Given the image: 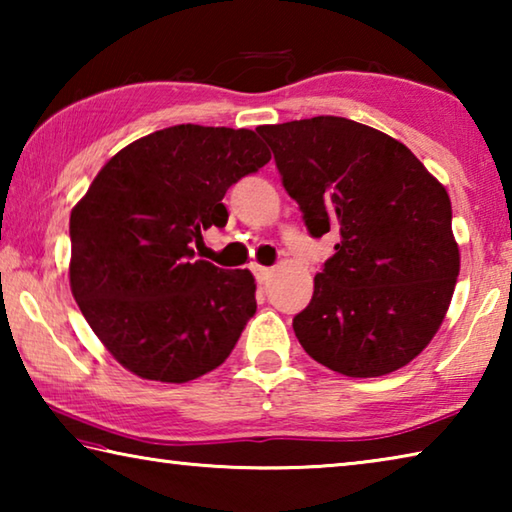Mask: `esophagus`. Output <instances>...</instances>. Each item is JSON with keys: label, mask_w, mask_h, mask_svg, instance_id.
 Returning a JSON list of instances; mask_svg holds the SVG:
<instances>
[{"label": "esophagus", "mask_w": 512, "mask_h": 512, "mask_svg": "<svg viewBox=\"0 0 512 512\" xmlns=\"http://www.w3.org/2000/svg\"><path fill=\"white\" fill-rule=\"evenodd\" d=\"M253 273H255V280H257L259 284H264V282H268V277L273 275V268H266V266H255V268H253Z\"/></svg>", "instance_id": "34e87169"}]
</instances>
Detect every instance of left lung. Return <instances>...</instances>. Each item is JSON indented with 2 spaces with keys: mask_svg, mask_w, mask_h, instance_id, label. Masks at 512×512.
<instances>
[{
  "mask_svg": "<svg viewBox=\"0 0 512 512\" xmlns=\"http://www.w3.org/2000/svg\"><path fill=\"white\" fill-rule=\"evenodd\" d=\"M257 133L309 235H339L293 318L300 345L348 377L406 366L438 332L461 268L445 187L402 142L352 119L320 115Z\"/></svg>",
  "mask_w": 512,
  "mask_h": 512,
  "instance_id": "obj_1",
  "label": "left lung"
}]
</instances>
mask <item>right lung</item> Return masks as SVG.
Masks as SVG:
<instances>
[{"label":"right lung","instance_id":"add662e5","mask_svg":"<svg viewBox=\"0 0 512 512\" xmlns=\"http://www.w3.org/2000/svg\"><path fill=\"white\" fill-rule=\"evenodd\" d=\"M271 160L246 128L178 124L106 162L69 216V287L92 332L142 379L185 384L230 357L255 277L196 259L223 196Z\"/></svg>","mask_w":512,"mask_h":512}]
</instances>
